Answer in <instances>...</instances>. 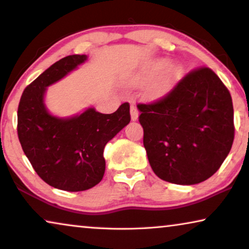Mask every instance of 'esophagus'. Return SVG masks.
<instances>
[{"mask_svg":"<svg viewBox=\"0 0 249 249\" xmlns=\"http://www.w3.org/2000/svg\"><path fill=\"white\" fill-rule=\"evenodd\" d=\"M130 115H131V120L132 121H136L138 119L139 111H138V108H137V107H136L135 103L130 104Z\"/></svg>","mask_w":249,"mask_h":249,"instance_id":"esophagus-1","label":"esophagus"}]
</instances>
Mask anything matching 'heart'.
I'll return each instance as SVG.
<instances>
[{
    "label": "heart",
    "instance_id": "b5f03b06",
    "mask_svg": "<svg viewBox=\"0 0 249 249\" xmlns=\"http://www.w3.org/2000/svg\"><path fill=\"white\" fill-rule=\"evenodd\" d=\"M159 76L158 78L157 77ZM183 77V67L179 63L170 64V60L166 57L156 59L142 68L134 79V85L146 86L156 79L153 85L149 95L153 98H161L165 96L177 83Z\"/></svg>",
    "mask_w": 249,
    "mask_h": 249
}]
</instances>
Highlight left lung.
Returning a JSON list of instances; mask_svg holds the SVG:
<instances>
[{"mask_svg": "<svg viewBox=\"0 0 249 249\" xmlns=\"http://www.w3.org/2000/svg\"><path fill=\"white\" fill-rule=\"evenodd\" d=\"M137 107L144 147L160 179L199 183L229 154L234 138L232 100L210 68L190 71L161 100Z\"/></svg>", "mask_w": 249, "mask_h": 249, "instance_id": "left-lung-1", "label": "left lung"}]
</instances>
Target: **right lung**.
Returning <instances> with one entry per match:
<instances>
[{"label":"right lung","mask_w":249,"mask_h":249,"mask_svg":"<svg viewBox=\"0 0 249 249\" xmlns=\"http://www.w3.org/2000/svg\"><path fill=\"white\" fill-rule=\"evenodd\" d=\"M86 55H69L52 64L23 90L18 107V137L37 175L54 188L83 192L96 186L105 171L104 147L130 122L129 103L114 113L87 108L62 119L44 104L46 87L84 63Z\"/></svg>","instance_id":"1"}]
</instances>
